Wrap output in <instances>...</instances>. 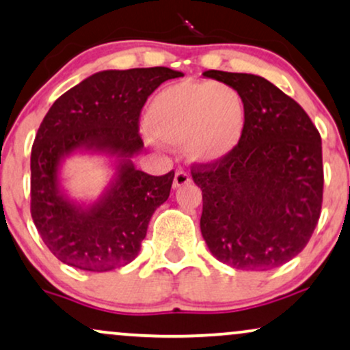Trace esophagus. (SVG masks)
Masks as SVG:
<instances>
[{
    "label": "esophagus",
    "instance_id": "34e87169",
    "mask_svg": "<svg viewBox=\"0 0 350 350\" xmlns=\"http://www.w3.org/2000/svg\"><path fill=\"white\" fill-rule=\"evenodd\" d=\"M191 176L187 174L186 171H176V176H174V187L179 189L183 186H186V184H191Z\"/></svg>",
    "mask_w": 350,
    "mask_h": 350
}]
</instances>
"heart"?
<instances>
[{"mask_svg": "<svg viewBox=\"0 0 350 350\" xmlns=\"http://www.w3.org/2000/svg\"><path fill=\"white\" fill-rule=\"evenodd\" d=\"M146 127L164 145H184L192 163L213 164L231 157L239 146L246 111L233 88L186 79L151 99Z\"/></svg>", "mask_w": 350, "mask_h": 350, "instance_id": "1", "label": "heart"}]
</instances>
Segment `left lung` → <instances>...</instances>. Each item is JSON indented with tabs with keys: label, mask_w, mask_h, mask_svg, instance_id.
Returning a JSON list of instances; mask_svg holds the SVG:
<instances>
[{
	"label": "left lung",
	"mask_w": 350,
	"mask_h": 350,
	"mask_svg": "<svg viewBox=\"0 0 350 350\" xmlns=\"http://www.w3.org/2000/svg\"><path fill=\"white\" fill-rule=\"evenodd\" d=\"M246 111L243 140L223 161L192 167L210 252L241 271H269L301 252L323 204L321 137L308 113L266 78L208 70Z\"/></svg>",
	"instance_id": "left-lung-1"
}]
</instances>
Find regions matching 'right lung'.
I'll list each match as a JSON object with an SVG mask.
<instances>
[{
    "mask_svg": "<svg viewBox=\"0 0 350 350\" xmlns=\"http://www.w3.org/2000/svg\"><path fill=\"white\" fill-rule=\"evenodd\" d=\"M179 77L166 66L99 71L62 94L44 117L31 153V213L63 264L107 272L138 256L174 179V171L150 176L135 167L132 158L143 150L138 119L151 92ZM77 152L113 158V179L90 204L70 200L61 186L62 163Z\"/></svg>",
    "mask_w": 350,
    "mask_h": 350,
    "instance_id": "add662e5",
    "label": "right lung"
}]
</instances>
